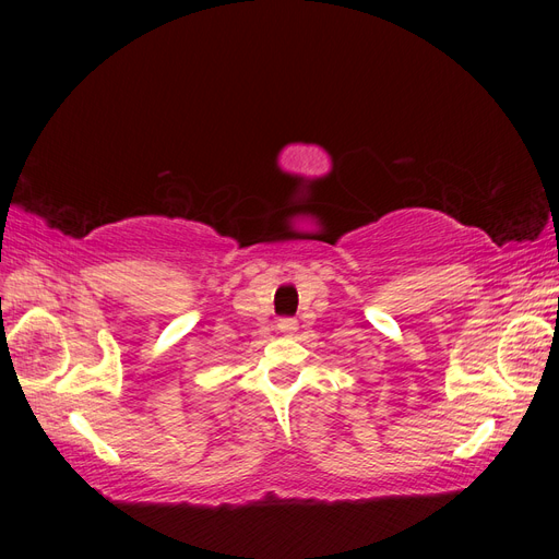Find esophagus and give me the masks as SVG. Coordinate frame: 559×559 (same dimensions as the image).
Here are the masks:
<instances>
[{"label": "esophagus", "mask_w": 559, "mask_h": 559, "mask_svg": "<svg viewBox=\"0 0 559 559\" xmlns=\"http://www.w3.org/2000/svg\"><path fill=\"white\" fill-rule=\"evenodd\" d=\"M277 329H280L282 333H294V331L298 329V321H296V319H280Z\"/></svg>", "instance_id": "obj_1"}]
</instances>
